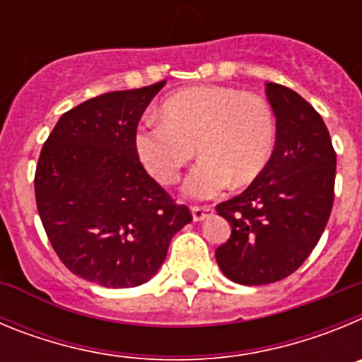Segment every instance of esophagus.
Here are the masks:
<instances>
[{"label": "esophagus", "instance_id": "34e87169", "mask_svg": "<svg viewBox=\"0 0 362 362\" xmlns=\"http://www.w3.org/2000/svg\"><path fill=\"white\" fill-rule=\"evenodd\" d=\"M210 212H212V206H192V217H194V221H203Z\"/></svg>", "mask_w": 362, "mask_h": 362}]
</instances>
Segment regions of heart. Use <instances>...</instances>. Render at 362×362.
Here are the masks:
<instances>
[{
    "instance_id": "heart-1",
    "label": "heart",
    "mask_w": 362,
    "mask_h": 362,
    "mask_svg": "<svg viewBox=\"0 0 362 362\" xmlns=\"http://www.w3.org/2000/svg\"><path fill=\"white\" fill-rule=\"evenodd\" d=\"M161 119L136 132V153L148 174L174 185L194 153L201 156L185 181V194L204 199L232 183H252L276 146V114L263 95L230 86H194L170 95Z\"/></svg>"
}]
</instances>
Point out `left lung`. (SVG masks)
I'll return each mask as SVG.
<instances>
[{"mask_svg":"<svg viewBox=\"0 0 362 362\" xmlns=\"http://www.w3.org/2000/svg\"><path fill=\"white\" fill-rule=\"evenodd\" d=\"M276 114V148L264 170L239 196L219 203L232 225L217 264L239 284L276 283L305 263L334 204L335 150L319 112L292 88L267 83Z\"/></svg>","mask_w":362,"mask_h":362,"instance_id":"obj_1","label":"left lung"}]
</instances>
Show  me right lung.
I'll return each mask as SVG.
<instances>
[{"instance_id": "obj_1", "label": "right lung", "mask_w": 362, "mask_h": 362, "mask_svg": "<svg viewBox=\"0 0 362 362\" xmlns=\"http://www.w3.org/2000/svg\"><path fill=\"white\" fill-rule=\"evenodd\" d=\"M166 81L107 92L65 112L34 175L41 223L72 274L107 288L146 283L192 221L136 153L137 124Z\"/></svg>"}]
</instances>
